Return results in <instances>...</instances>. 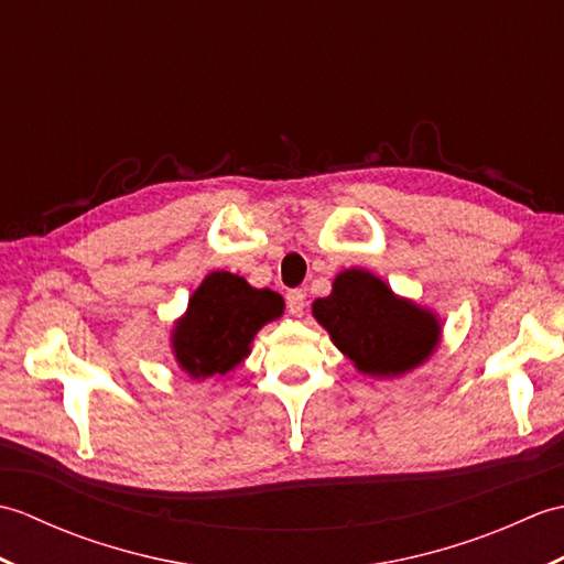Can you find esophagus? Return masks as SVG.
Returning <instances> with one entry per match:
<instances>
[{
	"mask_svg": "<svg viewBox=\"0 0 564 564\" xmlns=\"http://www.w3.org/2000/svg\"><path fill=\"white\" fill-rule=\"evenodd\" d=\"M285 303H289V313L293 317H303L305 313V293L303 291H291L285 295Z\"/></svg>",
	"mask_w": 564,
	"mask_h": 564,
	"instance_id": "34e87169",
	"label": "esophagus"
}]
</instances>
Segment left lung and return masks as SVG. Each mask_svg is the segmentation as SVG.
<instances>
[{
	"mask_svg": "<svg viewBox=\"0 0 564 564\" xmlns=\"http://www.w3.org/2000/svg\"><path fill=\"white\" fill-rule=\"evenodd\" d=\"M313 317L358 373L400 378L424 366L441 344V319L394 293L380 275L344 269L327 297L313 303Z\"/></svg>",
	"mask_w": 564,
	"mask_h": 564,
	"instance_id": "1",
	"label": "left lung"
}]
</instances>
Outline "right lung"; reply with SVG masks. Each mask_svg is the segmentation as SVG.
Here are the masks:
<instances>
[{"label":"right lung","mask_w":564,"mask_h":564,"mask_svg":"<svg viewBox=\"0 0 564 564\" xmlns=\"http://www.w3.org/2000/svg\"><path fill=\"white\" fill-rule=\"evenodd\" d=\"M283 297L254 289L242 275L213 271L174 322L172 354L191 380L223 378L245 361L257 332L283 315Z\"/></svg>","instance_id":"obj_1"}]
</instances>
